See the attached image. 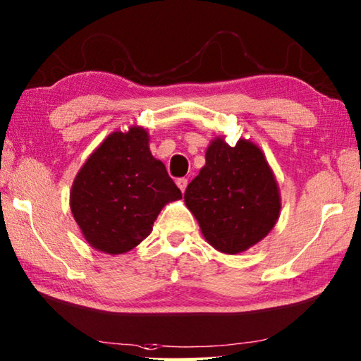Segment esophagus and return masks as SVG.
Listing matches in <instances>:
<instances>
[{"instance_id": "obj_1", "label": "esophagus", "mask_w": 361, "mask_h": 361, "mask_svg": "<svg viewBox=\"0 0 361 361\" xmlns=\"http://www.w3.org/2000/svg\"><path fill=\"white\" fill-rule=\"evenodd\" d=\"M176 186L180 188L181 192L186 191V186H188V178H178L176 180Z\"/></svg>"}]
</instances>
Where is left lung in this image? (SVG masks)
<instances>
[{"mask_svg":"<svg viewBox=\"0 0 361 361\" xmlns=\"http://www.w3.org/2000/svg\"><path fill=\"white\" fill-rule=\"evenodd\" d=\"M205 166L189 183L185 203L214 249L238 254L259 243L279 218V189L264 153L249 140L222 137L207 148Z\"/></svg>","mask_w":361,"mask_h":361,"instance_id":"obj_1","label":"left lung"}]
</instances>
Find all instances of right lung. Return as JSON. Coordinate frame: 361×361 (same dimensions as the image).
I'll use <instances>...</instances> for the list:
<instances>
[{
	"instance_id": "1",
	"label": "right lung",
	"mask_w": 361,
	"mask_h": 361,
	"mask_svg": "<svg viewBox=\"0 0 361 361\" xmlns=\"http://www.w3.org/2000/svg\"><path fill=\"white\" fill-rule=\"evenodd\" d=\"M148 140L139 126L112 133L72 183L71 212L97 251L116 255L134 249L152 233L162 207L181 199Z\"/></svg>"
}]
</instances>
